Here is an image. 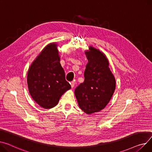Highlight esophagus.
<instances>
[{
	"label": "esophagus",
	"mask_w": 152,
	"mask_h": 152,
	"mask_svg": "<svg viewBox=\"0 0 152 152\" xmlns=\"http://www.w3.org/2000/svg\"><path fill=\"white\" fill-rule=\"evenodd\" d=\"M75 84H76V82L75 81V80H73V81L71 82L70 84H71V86H72V88H73V87H75Z\"/></svg>",
	"instance_id": "esophagus-1"
}]
</instances>
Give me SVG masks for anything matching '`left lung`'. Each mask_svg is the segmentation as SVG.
<instances>
[{"label": "left lung", "instance_id": "1", "mask_svg": "<svg viewBox=\"0 0 152 152\" xmlns=\"http://www.w3.org/2000/svg\"><path fill=\"white\" fill-rule=\"evenodd\" d=\"M85 54L88 60L85 79L75 94L79 107L90 114L99 112L108 104L115 89V79L107 57L99 49L90 46Z\"/></svg>", "mask_w": 152, "mask_h": 152}]
</instances>
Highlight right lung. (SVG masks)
<instances>
[{
    "instance_id": "right-lung-1",
    "label": "right lung",
    "mask_w": 152,
    "mask_h": 152,
    "mask_svg": "<svg viewBox=\"0 0 152 152\" xmlns=\"http://www.w3.org/2000/svg\"><path fill=\"white\" fill-rule=\"evenodd\" d=\"M57 45L46 46L30 66L27 73L29 93L45 109L56 106L62 95L71 88L60 63Z\"/></svg>"
}]
</instances>
